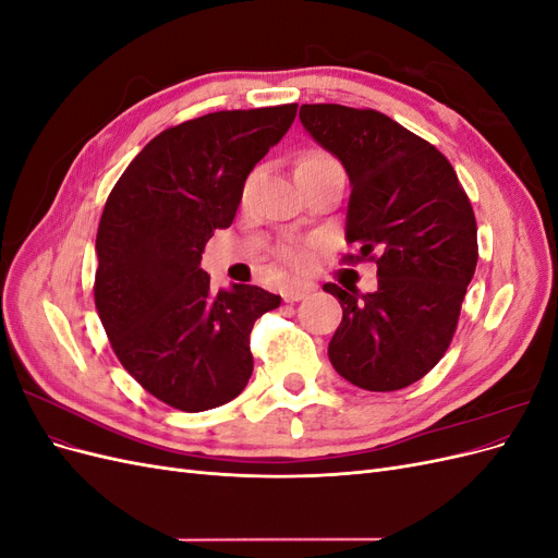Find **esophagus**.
Returning <instances> with one entry per match:
<instances>
[{
  "label": "esophagus",
  "mask_w": 558,
  "mask_h": 558,
  "mask_svg": "<svg viewBox=\"0 0 558 558\" xmlns=\"http://www.w3.org/2000/svg\"><path fill=\"white\" fill-rule=\"evenodd\" d=\"M312 293L310 286H291V289L283 291V300L286 302H298V300H305Z\"/></svg>",
  "instance_id": "esophagus-1"
}]
</instances>
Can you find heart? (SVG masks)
I'll list each match as a JSON object with an SVG mask.
<instances>
[{
    "label": "heart",
    "mask_w": 558,
    "mask_h": 558,
    "mask_svg": "<svg viewBox=\"0 0 558 558\" xmlns=\"http://www.w3.org/2000/svg\"><path fill=\"white\" fill-rule=\"evenodd\" d=\"M330 167H337V162L328 154H324V150H310V154L300 156V160L295 165V177L298 174L324 172V170H330ZM281 258L286 263H291V265H302L307 260V248L289 244V246L281 248Z\"/></svg>",
    "instance_id": "b5f03b06"
}]
</instances>
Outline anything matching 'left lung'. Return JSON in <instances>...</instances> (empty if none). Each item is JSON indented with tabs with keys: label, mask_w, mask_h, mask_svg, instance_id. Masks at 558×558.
I'll use <instances>...</instances> for the list:
<instances>
[{
	"label": "left lung",
	"mask_w": 558,
	"mask_h": 558,
	"mask_svg": "<svg viewBox=\"0 0 558 558\" xmlns=\"http://www.w3.org/2000/svg\"><path fill=\"white\" fill-rule=\"evenodd\" d=\"M300 121L351 181L347 244L375 260L377 291L324 283L342 305L332 367L365 391H398L445 356L477 267V223L449 160L375 109L302 105Z\"/></svg>",
	"instance_id": "obj_1"
}]
</instances>
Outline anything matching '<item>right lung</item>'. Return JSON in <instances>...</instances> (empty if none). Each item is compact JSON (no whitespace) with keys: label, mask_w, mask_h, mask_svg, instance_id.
<instances>
[{"label":"right lung","mask_w":558,"mask_h":558,"mask_svg":"<svg viewBox=\"0 0 558 558\" xmlns=\"http://www.w3.org/2000/svg\"><path fill=\"white\" fill-rule=\"evenodd\" d=\"M295 113L298 105L216 111L162 130L128 165L99 218L97 314L121 365L174 410L238 398L253 373L251 328L281 305L248 283L214 293L199 260Z\"/></svg>","instance_id":"1"}]
</instances>
